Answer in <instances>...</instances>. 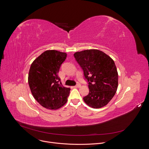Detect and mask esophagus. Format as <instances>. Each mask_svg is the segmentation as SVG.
Returning a JSON list of instances; mask_svg holds the SVG:
<instances>
[{
	"label": "esophagus",
	"instance_id": "34e87169",
	"mask_svg": "<svg viewBox=\"0 0 149 149\" xmlns=\"http://www.w3.org/2000/svg\"><path fill=\"white\" fill-rule=\"evenodd\" d=\"M81 87V85L80 84H77L75 86H74V88H79V87Z\"/></svg>",
	"mask_w": 149,
	"mask_h": 149
}]
</instances>
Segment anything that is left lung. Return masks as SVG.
Returning <instances> with one entry per match:
<instances>
[{
  "instance_id": "left-lung-1",
  "label": "left lung",
  "mask_w": 149,
  "mask_h": 149,
  "mask_svg": "<svg viewBox=\"0 0 149 149\" xmlns=\"http://www.w3.org/2000/svg\"><path fill=\"white\" fill-rule=\"evenodd\" d=\"M74 57L87 80L88 94L83 100L90 107L101 108L114 96L118 87V72L114 61L98 49L77 52Z\"/></svg>"
}]
</instances>
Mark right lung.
<instances>
[{"label":"right lung","instance_id":"right-lung-1","mask_svg":"<svg viewBox=\"0 0 149 149\" xmlns=\"http://www.w3.org/2000/svg\"><path fill=\"white\" fill-rule=\"evenodd\" d=\"M66 58L65 52L48 50L31 65L28 75L30 90L35 99L47 109H58L67 101L70 88L62 86L58 75Z\"/></svg>","mask_w":149,"mask_h":149}]
</instances>
